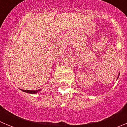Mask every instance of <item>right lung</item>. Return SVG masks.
I'll use <instances>...</instances> for the list:
<instances>
[{
  "label": "right lung",
  "mask_w": 127,
  "mask_h": 127,
  "mask_svg": "<svg viewBox=\"0 0 127 127\" xmlns=\"http://www.w3.org/2000/svg\"><path fill=\"white\" fill-rule=\"evenodd\" d=\"M23 92H27V93H29V94H36L37 92L38 91L37 90H22Z\"/></svg>",
  "instance_id": "1"
}]
</instances>
